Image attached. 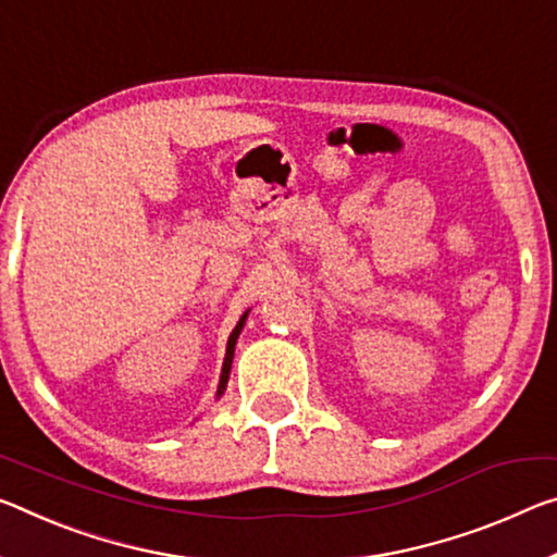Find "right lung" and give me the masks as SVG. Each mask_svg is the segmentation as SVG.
Wrapping results in <instances>:
<instances>
[{
  "label": "right lung",
  "mask_w": 557,
  "mask_h": 557,
  "mask_svg": "<svg viewBox=\"0 0 557 557\" xmlns=\"http://www.w3.org/2000/svg\"><path fill=\"white\" fill-rule=\"evenodd\" d=\"M245 317L247 314H243V320L237 322V326L233 330V334H231V339H227V351H225V361H223V374H220V384H218V396L225 392V384H227V376H231V367H233V355H235V342H237V337H240V330H243V324H245Z\"/></svg>",
  "instance_id": "right-lung-1"
}]
</instances>
